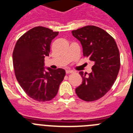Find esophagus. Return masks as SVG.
<instances>
[{
  "label": "esophagus",
  "mask_w": 133,
  "mask_h": 133,
  "mask_svg": "<svg viewBox=\"0 0 133 133\" xmlns=\"http://www.w3.org/2000/svg\"><path fill=\"white\" fill-rule=\"evenodd\" d=\"M72 70H66V75H69V74H70V73H72Z\"/></svg>",
  "instance_id": "1"
}]
</instances>
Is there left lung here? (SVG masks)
<instances>
[{
	"label": "left lung",
	"mask_w": 133,
	"mask_h": 133,
	"mask_svg": "<svg viewBox=\"0 0 133 133\" xmlns=\"http://www.w3.org/2000/svg\"><path fill=\"white\" fill-rule=\"evenodd\" d=\"M72 34L83 46L84 56L94 63L87 76L80 72L83 83L75 92L84 101H95L106 95L117 79L121 66L118 46L112 36L96 26H85Z\"/></svg>",
	"instance_id": "1"
}]
</instances>
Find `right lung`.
Segmentation results:
<instances>
[{"label": "right lung", "instance_id": "add662e5", "mask_svg": "<svg viewBox=\"0 0 133 133\" xmlns=\"http://www.w3.org/2000/svg\"><path fill=\"white\" fill-rule=\"evenodd\" d=\"M58 35L44 26L34 27L20 37L12 53L15 76L29 97L38 102L56 97L65 77L62 69L44 71V57L49 56L50 43Z\"/></svg>", "mask_w": 133, "mask_h": 133}]
</instances>
